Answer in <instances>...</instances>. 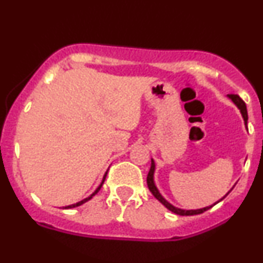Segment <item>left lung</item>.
Returning <instances> with one entry per match:
<instances>
[{"label": "left lung", "mask_w": 263, "mask_h": 263, "mask_svg": "<svg viewBox=\"0 0 263 263\" xmlns=\"http://www.w3.org/2000/svg\"><path fill=\"white\" fill-rule=\"evenodd\" d=\"M229 98L231 99L232 101L235 102V104H236V106L240 108V111H241V114H242V117H243V120H245V123H247V120H249V116H247V108H246V104L245 102H243V100L242 99H240V96L238 95H235V93H230V95H229ZM153 173H155V162L152 161V163H151V170H149V172H148V176H147V185H148V189L151 190V193H152L153 195H155V198L156 199H158L159 201H161V203L164 205L165 208H167L168 210H171L172 213H174V214H177V215H182V216H189V215H198V214H201V213H204V211H206V210H209L211 206H213V205H211V206H206V208H203V209H198V210H182V209H177V208H174L173 205H171L170 203H168V201H165V199L162 197L161 194H159V192H158V189L156 188V185H155V182H153ZM230 193V192H229ZM228 193V194H229ZM226 194V195H228ZM225 195V197H226ZM224 197V198H225ZM222 198V199H224ZM221 199V200H222ZM220 201V200H219ZM215 205V204H214Z\"/></svg>", "instance_id": "left-lung-1"}]
</instances>
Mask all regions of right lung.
<instances>
[{
  "label": "right lung",
  "instance_id": "right-lung-1",
  "mask_svg": "<svg viewBox=\"0 0 263 263\" xmlns=\"http://www.w3.org/2000/svg\"><path fill=\"white\" fill-rule=\"evenodd\" d=\"M106 174H107V173H106ZM106 174H105V176H104V179H102V183L100 184V186H99V188L95 190V193H92V194H91V195H90V197H89V198L84 199V200H81V201H79V203H77V204H74V205H68V206H65V209H70V208H75V206H79V205H81V204H84V203H85V201H87V200H90V199H91V198L93 197V195H95V194H96V193H98V192H99V190H100V189H101L102 184H104V182H105V178H106Z\"/></svg>",
  "mask_w": 263,
  "mask_h": 263
}]
</instances>
